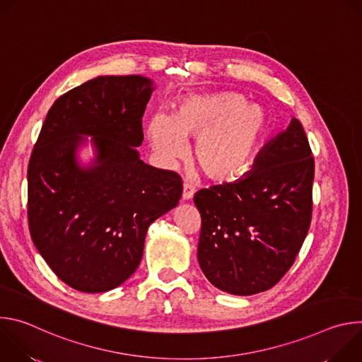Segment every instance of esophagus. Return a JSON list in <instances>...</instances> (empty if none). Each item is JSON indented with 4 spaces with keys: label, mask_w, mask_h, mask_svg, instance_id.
Returning a JSON list of instances; mask_svg holds the SVG:
<instances>
[{
    "label": "esophagus",
    "mask_w": 362,
    "mask_h": 362,
    "mask_svg": "<svg viewBox=\"0 0 362 362\" xmlns=\"http://www.w3.org/2000/svg\"><path fill=\"white\" fill-rule=\"evenodd\" d=\"M194 194V189L189 185V183H185L183 185V192H182V199L183 200H190Z\"/></svg>",
    "instance_id": "1"
}]
</instances>
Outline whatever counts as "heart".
Masks as SVG:
<instances>
[{
	"instance_id": "heart-1",
	"label": "heart",
	"mask_w": 362,
	"mask_h": 362,
	"mask_svg": "<svg viewBox=\"0 0 362 362\" xmlns=\"http://www.w3.org/2000/svg\"><path fill=\"white\" fill-rule=\"evenodd\" d=\"M269 132V116L262 106L246 105L233 91L185 95L172 117L153 116L147 139L165 168H173L196 141L193 159L212 180H230L253 162Z\"/></svg>"
}]
</instances>
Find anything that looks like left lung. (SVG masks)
Here are the masks:
<instances>
[{
  "mask_svg": "<svg viewBox=\"0 0 362 362\" xmlns=\"http://www.w3.org/2000/svg\"><path fill=\"white\" fill-rule=\"evenodd\" d=\"M314 172L305 130L292 119L246 176L196 192L197 261L212 285L246 296L282 279L311 225Z\"/></svg>",
  "mask_w": 362,
  "mask_h": 362,
  "instance_id": "left-lung-1",
  "label": "left lung"
}]
</instances>
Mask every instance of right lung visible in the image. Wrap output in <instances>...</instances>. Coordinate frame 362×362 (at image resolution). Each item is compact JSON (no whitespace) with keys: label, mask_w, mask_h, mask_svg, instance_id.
Listing matches in <instances>:
<instances>
[{"label":"right lung","mask_w":362,"mask_h":362,"mask_svg":"<svg viewBox=\"0 0 362 362\" xmlns=\"http://www.w3.org/2000/svg\"><path fill=\"white\" fill-rule=\"evenodd\" d=\"M141 76H100L59 97L28 163V228L53 272L87 293L117 288L137 269L146 232L176 208L182 179L146 165L136 147L153 93ZM93 135L96 159L76 160Z\"/></svg>","instance_id":"add662e5"}]
</instances>
